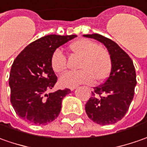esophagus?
Returning a JSON list of instances; mask_svg holds the SVG:
<instances>
[{
    "label": "esophagus",
    "instance_id": "1",
    "mask_svg": "<svg viewBox=\"0 0 147 147\" xmlns=\"http://www.w3.org/2000/svg\"><path fill=\"white\" fill-rule=\"evenodd\" d=\"M74 89H75V88H71V90H74Z\"/></svg>",
    "mask_w": 147,
    "mask_h": 147
}]
</instances>
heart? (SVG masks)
I'll return each mask as SVG.
<instances>
[{"label":"heart","mask_w":147,"mask_h":147,"mask_svg":"<svg viewBox=\"0 0 147 147\" xmlns=\"http://www.w3.org/2000/svg\"><path fill=\"white\" fill-rule=\"evenodd\" d=\"M73 53L80 57L77 72H68L59 79L60 85L74 88L81 84H91L94 78L100 82L108 78L112 69L110 54L105 48L87 39H79L69 45ZM51 66L55 73L61 74L66 69V58L60 49H56L51 57Z\"/></svg>","instance_id":"1"}]
</instances>
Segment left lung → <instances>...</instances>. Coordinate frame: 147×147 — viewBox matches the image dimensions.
I'll list each match as a JSON object with an SVG mask.
<instances>
[{
  "instance_id": "1",
  "label": "left lung",
  "mask_w": 147,
  "mask_h": 147,
  "mask_svg": "<svg viewBox=\"0 0 147 147\" xmlns=\"http://www.w3.org/2000/svg\"><path fill=\"white\" fill-rule=\"evenodd\" d=\"M103 44L110 54L112 69L107 80L96 86L86 103V113L99 125H112L121 121L134 99L136 72L133 61L112 39L99 34H83Z\"/></svg>"
}]
</instances>
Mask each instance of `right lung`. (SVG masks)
<instances>
[{"label": "right lung", "instance_id": "1", "mask_svg": "<svg viewBox=\"0 0 147 147\" xmlns=\"http://www.w3.org/2000/svg\"><path fill=\"white\" fill-rule=\"evenodd\" d=\"M76 34H49L27 45L13 61L9 85L10 101L17 115L34 125H48L58 117L62 99L70 90L47 94L57 82L51 66L53 52Z\"/></svg>", "mask_w": 147, "mask_h": 147}]
</instances>
